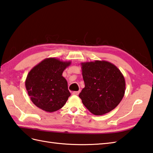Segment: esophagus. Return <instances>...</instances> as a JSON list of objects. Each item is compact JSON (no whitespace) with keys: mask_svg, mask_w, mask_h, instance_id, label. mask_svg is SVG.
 <instances>
[{"mask_svg":"<svg viewBox=\"0 0 153 153\" xmlns=\"http://www.w3.org/2000/svg\"><path fill=\"white\" fill-rule=\"evenodd\" d=\"M79 93H80V91H74V92H73V95H78L79 94Z\"/></svg>","mask_w":153,"mask_h":153,"instance_id":"esophagus-1","label":"esophagus"}]
</instances>
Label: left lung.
Returning a JSON list of instances; mask_svg holds the SVG:
<instances>
[{
    "label": "left lung",
    "mask_w": 153,
    "mask_h": 153,
    "mask_svg": "<svg viewBox=\"0 0 153 153\" xmlns=\"http://www.w3.org/2000/svg\"><path fill=\"white\" fill-rule=\"evenodd\" d=\"M85 82L79 97L85 107L94 115H102L113 110L125 93V80L114 65L105 60L82 62Z\"/></svg>",
    "instance_id": "left-lung-1"
}]
</instances>
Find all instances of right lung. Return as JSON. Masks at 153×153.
I'll return each mask as SVG.
<instances>
[{
	"label": "right lung",
	"instance_id": "right-lung-1",
	"mask_svg": "<svg viewBox=\"0 0 153 153\" xmlns=\"http://www.w3.org/2000/svg\"><path fill=\"white\" fill-rule=\"evenodd\" d=\"M71 61L45 59L31 69L25 80L30 100L37 107L53 112L61 108L71 93L62 73Z\"/></svg>",
	"mask_w": 153,
	"mask_h": 153
}]
</instances>
